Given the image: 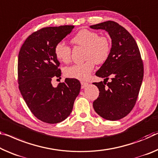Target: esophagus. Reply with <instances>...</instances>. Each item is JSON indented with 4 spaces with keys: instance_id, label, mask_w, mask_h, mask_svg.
<instances>
[{
    "instance_id": "34e87169",
    "label": "esophagus",
    "mask_w": 158,
    "mask_h": 158,
    "mask_svg": "<svg viewBox=\"0 0 158 158\" xmlns=\"http://www.w3.org/2000/svg\"><path fill=\"white\" fill-rule=\"evenodd\" d=\"M81 89H84L85 87H86L88 86L89 84L87 83V82H85V81H81Z\"/></svg>"
}]
</instances>
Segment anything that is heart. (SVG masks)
Listing matches in <instances>:
<instances>
[{
    "instance_id": "heart-1",
    "label": "heart",
    "mask_w": 158,
    "mask_h": 158,
    "mask_svg": "<svg viewBox=\"0 0 158 158\" xmlns=\"http://www.w3.org/2000/svg\"><path fill=\"white\" fill-rule=\"evenodd\" d=\"M71 43L84 48V58L86 60L65 67L64 74L69 78L87 79L94 69L95 64L104 63L110 55V40L106 36H99L98 33L91 30H80L71 39ZM71 48L62 42H59L55 46L54 53L56 58L64 63L71 60Z\"/></svg>"
}]
</instances>
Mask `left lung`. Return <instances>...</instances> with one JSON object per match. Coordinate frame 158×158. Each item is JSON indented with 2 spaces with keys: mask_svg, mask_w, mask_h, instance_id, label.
<instances>
[{
  "mask_svg": "<svg viewBox=\"0 0 158 158\" xmlns=\"http://www.w3.org/2000/svg\"><path fill=\"white\" fill-rule=\"evenodd\" d=\"M90 27L106 30L112 39L110 55L96 73L105 79L94 83L100 93L93 106L102 118L115 121L127 116L136 104L143 78L141 53L133 36L117 22L107 21ZM109 77L111 81L106 82Z\"/></svg>",
  "mask_w": 158,
  "mask_h": 158,
  "instance_id": "1",
  "label": "left lung"
}]
</instances>
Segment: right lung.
I'll return each instance as SVG.
<instances>
[{"label":"right lung","instance_id":"obj_1","mask_svg":"<svg viewBox=\"0 0 158 158\" xmlns=\"http://www.w3.org/2000/svg\"><path fill=\"white\" fill-rule=\"evenodd\" d=\"M74 27L64 25L39 29L29 35L19 52V89L33 114L46 123L56 124L65 119L81 89L76 79L67 78L56 88L51 84L52 79L61 76L55 46Z\"/></svg>","mask_w":158,"mask_h":158}]
</instances>
